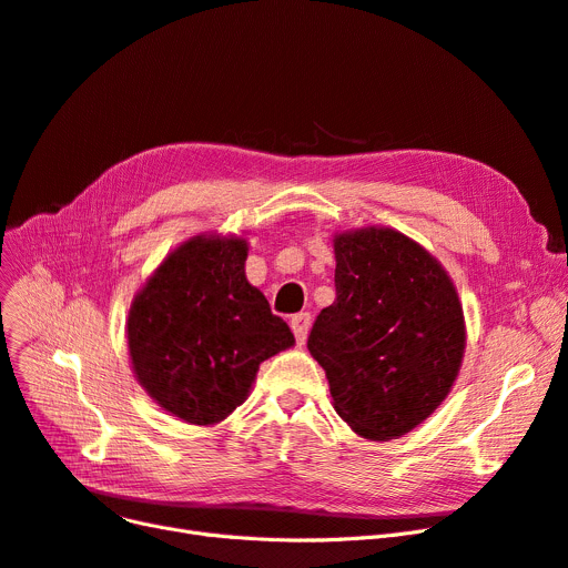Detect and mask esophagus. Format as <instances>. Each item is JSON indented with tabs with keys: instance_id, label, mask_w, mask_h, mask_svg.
<instances>
[{
	"instance_id": "obj_1",
	"label": "esophagus",
	"mask_w": 568,
	"mask_h": 568,
	"mask_svg": "<svg viewBox=\"0 0 568 568\" xmlns=\"http://www.w3.org/2000/svg\"><path fill=\"white\" fill-rule=\"evenodd\" d=\"M290 327H292L294 336H297V341H300V343H304V341H306V336H308V329H311V315H308V313H297V315H292V320H290Z\"/></svg>"
}]
</instances>
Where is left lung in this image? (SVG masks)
I'll list each match as a JSON object with an SVG mask.
<instances>
[{
    "instance_id": "obj_1",
    "label": "left lung",
    "mask_w": 568,
    "mask_h": 568,
    "mask_svg": "<svg viewBox=\"0 0 568 568\" xmlns=\"http://www.w3.org/2000/svg\"><path fill=\"white\" fill-rule=\"evenodd\" d=\"M336 302L308 336L336 413L368 440L399 438L448 397L466 348L448 271L389 227L334 234Z\"/></svg>"
}]
</instances>
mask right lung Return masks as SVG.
<instances>
[{
    "label": "right lung",
    "instance_id": "add662e5",
    "mask_svg": "<svg viewBox=\"0 0 568 568\" xmlns=\"http://www.w3.org/2000/svg\"><path fill=\"white\" fill-rule=\"evenodd\" d=\"M248 241L196 234L134 294L128 348L139 385L190 425H217L248 397L260 364L294 345L245 278Z\"/></svg>",
    "mask_w": 568,
    "mask_h": 568
}]
</instances>
